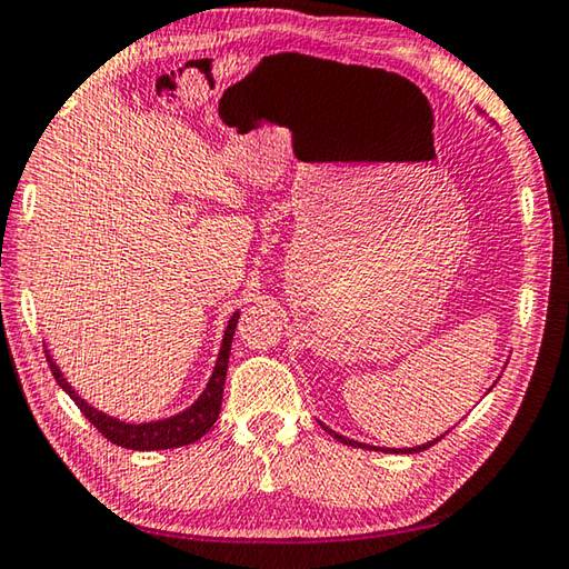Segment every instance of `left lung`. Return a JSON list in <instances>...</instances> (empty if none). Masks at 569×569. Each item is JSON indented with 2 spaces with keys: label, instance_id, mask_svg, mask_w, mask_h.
Segmentation results:
<instances>
[{
  "label": "left lung",
  "instance_id": "8db88e82",
  "mask_svg": "<svg viewBox=\"0 0 569 569\" xmlns=\"http://www.w3.org/2000/svg\"><path fill=\"white\" fill-rule=\"evenodd\" d=\"M325 427V425H322ZM325 432H330L337 442H342V445H350V447H365L367 450V445H362V442H355V440H350V437H342V435H337L335 430H330V427H325ZM442 437H437V440H432V442H427V445H420V447H405V450H390V447H387V450H382V452H397V455H415V452H422V450H427V447H432L435 442H440Z\"/></svg>",
  "mask_w": 569,
  "mask_h": 569
}]
</instances>
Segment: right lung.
Here are the masks:
<instances>
[{
	"mask_svg": "<svg viewBox=\"0 0 569 569\" xmlns=\"http://www.w3.org/2000/svg\"><path fill=\"white\" fill-rule=\"evenodd\" d=\"M237 320H239V312H234L232 320H229V325H227L224 340H222V347H219V357H217L214 372L207 382V390L199 395V400L192 407H187L184 412L167 417V420H159V422L129 425V422H119V420H114V417L94 410L92 405H87L82 397L72 390V385L64 380V375L59 372V367L52 362V357L49 355H47V362H49V370H52V375H54L57 385L62 387L69 397H72L74 405L82 410L87 420L92 422L109 442L117 447H127V450H172V447H184V445L197 442L199 437L212 430V425L217 422L219 410H222L227 362H229V350H232V337H234Z\"/></svg>",
	"mask_w": 569,
	"mask_h": 569,
	"instance_id": "1",
	"label": "right lung"
}]
</instances>
